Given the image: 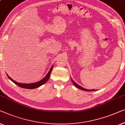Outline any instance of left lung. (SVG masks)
<instances>
[{"mask_svg":"<svg viewBox=\"0 0 125 125\" xmlns=\"http://www.w3.org/2000/svg\"><path fill=\"white\" fill-rule=\"evenodd\" d=\"M71 81H72V82L73 83V84H74V85L75 86V87H77V88H78L79 89H82V90L85 91H96V89H85V88H83V87H81L80 85H78V84H77V83H75L74 81H73V79H71Z\"/></svg>","mask_w":125,"mask_h":125,"instance_id":"8db88e82","label":"left lung"}]
</instances>
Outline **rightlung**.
Here are the masks:
<instances>
[{"mask_svg": "<svg viewBox=\"0 0 125 125\" xmlns=\"http://www.w3.org/2000/svg\"><path fill=\"white\" fill-rule=\"evenodd\" d=\"M52 68H53V65L52 66V67H51L50 70H49L48 73H47L46 75V76L42 79L39 81V82H37L36 83H33L26 84V83H18V82H16V81H15V80H13L12 79L10 78L7 74V75L8 78H9L12 82H13L14 83L16 84L17 85L19 86L20 87L23 88H26V89H34V88H36L40 87V86L43 85V84H44L45 83L49 80V79L50 76V74H51V73H52Z\"/></svg>", "mask_w": 125, "mask_h": 125, "instance_id": "right-lung-1", "label": "right lung"}]
</instances>
